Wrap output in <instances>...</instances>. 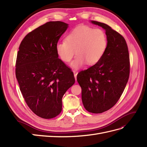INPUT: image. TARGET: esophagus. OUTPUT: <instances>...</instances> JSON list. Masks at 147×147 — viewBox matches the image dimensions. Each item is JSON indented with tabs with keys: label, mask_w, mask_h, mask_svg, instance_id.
<instances>
[{
	"label": "esophagus",
	"mask_w": 147,
	"mask_h": 147,
	"mask_svg": "<svg viewBox=\"0 0 147 147\" xmlns=\"http://www.w3.org/2000/svg\"><path fill=\"white\" fill-rule=\"evenodd\" d=\"M73 73H74V78L76 80V76H77V74H78V72L77 71H76V70H74L73 71Z\"/></svg>",
	"instance_id": "esophagus-1"
}]
</instances>
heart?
Segmentation results:
<instances>
[{"instance_id":"heart-1","label":"heart","mask_w":147,"mask_h":147,"mask_svg":"<svg viewBox=\"0 0 147 147\" xmlns=\"http://www.w3.org/2000/svg\"><path fill=\"white\" fill-rule=\"evenodd\" d=\"M107 46L106 33L100 28H94L88 25H80L72 30L66 40L56 45V51L60 59L71 63L74 68H80L86 63L93 65L98 63L104 56Z\"/></svg>"}]
</instances>
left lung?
Here are the masks:
<instances>
[{"mask_svg": "<svg viewBox=\"0 0 147 147\" xmlns=\"http://www.w3.org/2000/svg\"><path fill=\"white\" fill-rule=\"evenodd\" d=\"M91 22L106 30L107 46L100 61L80 71L77 81L84 108L99 114L112 108L122 94L129 78L130 58L126 41L120 33L104 23Z\"/></svg>", "mask_w": 147, "mask_h": 147, "instance_id": "8db88e82", "label": "left lung"}]
</instances>
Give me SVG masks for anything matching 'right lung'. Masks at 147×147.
Masks as SVG:
<instances>
[{"label":"right lung","mask_w":147,"mask_h":147,"mask_svg":"<svg viewBox=\"0 0 147 147\" xmlns=\"http://www.w3.org/2000/svg\"><path fill=\"white\" fill-rule=\"evenodd\" d=\"M48 22L25 36L18 48L16 75L25 102L40 117L52 119L62 111V97L75 82L71 68L58 58L56 45L67 28Z\"/></svg>","instance_id":"add662e5"}]
</instances>
